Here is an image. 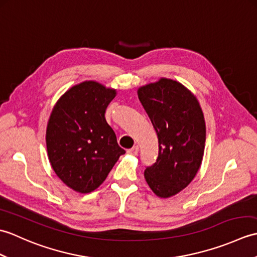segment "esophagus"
Returning a JSON list of instances; mask_svg holds the SVG:
<instances>
[{"label": "esophagus", "instance_id": "1", "mask_svg": "<svg viewBox=\"0 0 257 257\" xmlns=\"http://www.w3.org/2000/svg\"><path fill=\"white\" fill-rule=\"evenodd\" d=\"M138 151H139V147L138 146H135V147H133L132 149H129L127 152L129 155H132V156H137L138 155Z\"/></svg>", "mask_w": 257, "mask_h": 257}]
</instances>
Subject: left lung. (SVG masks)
Returning a JSON list of instances; mask_svg holds the SVG:
<instances>
[{"mask_svg": "<svg viewBox=\"0 0 257 257\" xmlns=\"http://www.w3.org/2000/svg\"><path fill=\"white\" fill-rule=\"evenodd\" d=\"M158 136L159 155L145 170L150 189L169 198L194 179L205 147L204 116L196 97L176 80L161 78L138 89Z\"/></svg>", "mask_w": 257, "mask_h": 257, "instance_id": "left-lung-1", "label": "left lung"}]
</instances>
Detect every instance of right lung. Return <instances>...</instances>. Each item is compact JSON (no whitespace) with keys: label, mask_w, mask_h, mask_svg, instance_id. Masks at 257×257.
Segmentation results:
<instances>
[{"label":"right lung","mask_w":257,"mask_h":257,"mask_svg":"<svg viewBox=\"0 0 257 257\" xmlns=\"http://www.w3.org/2000/svg\"><path fill=\"white\" fill-rule=\"evenodd\" d=\"M116 94L87 80L68 89L53 108L46 130L48 159L57 177L76 192L96 190L125 152L105 118Z\"/></svg>","instance_id":"obj_1"}]
</instances>
